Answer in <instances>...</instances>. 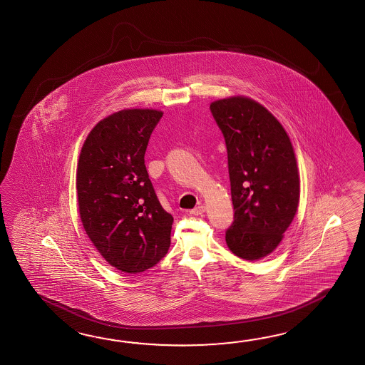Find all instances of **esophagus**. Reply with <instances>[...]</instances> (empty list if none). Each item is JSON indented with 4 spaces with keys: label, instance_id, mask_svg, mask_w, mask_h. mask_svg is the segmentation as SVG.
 Here are the masks:
<instances>
[{
    "label": "esophagus",
    "instance_id": "obj_1",
    "mask_svg": "<svg viewBox=\"0 0 365 365\" xmlns=\"http://www.w3.org/2000/svg\"><path fill=\"white\" fill-rule=\"evenodd\" d=\"M204 212H205V207H204V205H197V207H195L194 210H191V211H190V215L199 216V215H202Z\"/></svg>",
    "mask_w": 365,
    "mask_h": 365
}]
</instances>
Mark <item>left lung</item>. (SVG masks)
I'll list each match as a JSON object with an SVG mask.
<instances>
[{"label": "left lung", "mask_w": 365, "mask_h": 365, "mask_svg": "<svg viewBox=\"0 0 365 365\" xmlns=\"http://www.w3.org/2000/svg\"><path fill=\"white\" fill-rule=\"evenodd\" d=\"M210 110L227 145L235 208L227 247L242 259H260L275 250L299 207L291 140L275 116L249 98L220 99Z\"/></svg>", "instance_id": "8db88e82"}]
</instances>
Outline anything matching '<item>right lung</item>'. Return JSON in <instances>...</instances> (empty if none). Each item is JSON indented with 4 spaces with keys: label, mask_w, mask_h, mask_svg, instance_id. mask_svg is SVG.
Listing matches in <instances>:
<instances>
[{
    "label": "right lung",
    "mask_w": 365,
    "mask_h": 365,
    "mask_svg": "<svg viewBox=\"0 0 365 365\" xmlns=\"http://www.w3.org/2000/svg\"><path fill=\"white\" fill-rule=\"evenodd\" d=\"M163 113L123 110L98 123L82 146L77 195L82 225L113 267L138 274L170 246L173 216L158 200L145 168L146 146Z\"/></svg>",
    "instance_id": "obj_1"
}]
</instances>
